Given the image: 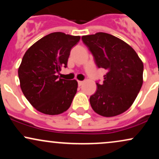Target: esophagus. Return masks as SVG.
Here are the masks:
<instances>
[{"label":"esophagus","instance_id":"34e87169","mask_svg":"<svg viewBox=\"0 0 159 159\" xmlns=\"http://www.w3.org/2000/svg\"><path fill=\"white\" fill-rule=\"evenodd\" d=\"M78 86H81L82 84H83V81H78Z\"/></svg>","mask_w":159,"mask_h":159}]
</instances>
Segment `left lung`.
Masks as SVG:
<instances>
[{"mask_svg":"<svg viewBox=\"0 0 159 159\" xmlns=\"http://www.w3.org/2000/svg\"><path fill=\"white\" fill-rule=\"evenodd\" d=\"M81 39L96 66L107 70L103 83H96V92L90 98L93 110L107 117L121 114L132 106L143 84V62L130 45L109 34Z\"/></svg>","mask_w":159,"mask_h":159,"instance_id":"left-lung-1","label":"left lung"}]
</instances>
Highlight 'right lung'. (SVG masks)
<instances>
[{
  "mask_svg": "<svg viewBox=\"0 0 159 159\" xmlns=\"http://www.w3.org/2000/svg\"><path fill=\"white\" fill-rule=\"evenodd\" d=\"M79 36L54 32L38 40L24 55L18 74L23 94L39 112L57 115L67 111L78 88L75 80L57 75L67 67L70 51Z\"/></svg>",
  "mask_w": 159,
  "mask_h": 159,
  "instance_id": "1",
  "label": "right lung"
}]
</instances>
